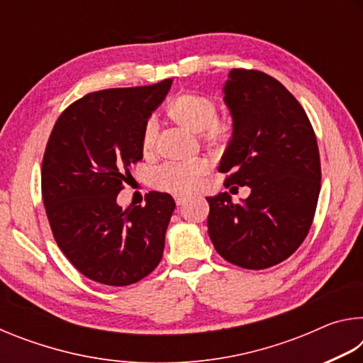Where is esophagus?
<instances>
[{"label":"esophagus","instance_id":"1","mask_svg":"<svg viewBox=\"0 0 363 363\" xmlns=\"http://www.w3.org/2000/svg\"><path fill=\"white\" fill-rule=\"evenodd\" d=\"M187 200H189V196H186V195H179V196H176V203H177V205H184V203H186Z\"/></svg>","mask_w":363,"mask_h":363}]
</instances>
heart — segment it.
Instances as JSON below:
<instances>
[{
  "label": "heart",
  "instance_id": "1",
  "mask_svg": "<svg viewBox=\"0 0 363 363\" xmlns=\"http://www.w3.org/2000/svg\"><path fill=\"white\" fill-rule=\"evenodd\" d=\"M168 115L179 125L192 133H201V139L211 147H224L233 133L232 123L218 118V104L210 96L199 93H182L168 104ZM158 134V123L155 118L145 121L143 130L144 150H152ZM210 171L206 160L179 163L168 162L153 169L152 184L164 192L182 195L194 192L203 182Z\"/></svg>",
  "mask_w": 363,
  "mask_h": 363
}]
</instances>
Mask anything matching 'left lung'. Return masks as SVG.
Here are the masks:
<instances>
[{
    "instance_id": "8db88e82",
    "label": "left lung",
    "mask_w": 363,
    "mask_h": 363,
    "mask_svg": "<svg viewBox=\"0 0 363 363\" xmlns=\"http://www.w3.org/2000/svg\"><path fill=\"white\" fill-rule=\"evenodd\" d=\"M232 139L219 163L230 184L251 194L232 203L227 192L206 196L208 233L225 261L267 269L304 242L320 194V155L304 108L277 79L233 69L224 88Z\"/></svg>"
}]
</instances>
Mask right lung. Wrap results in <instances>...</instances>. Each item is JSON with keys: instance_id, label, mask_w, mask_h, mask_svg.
Listing matches in <instances>:
<instances>
[{"instance_id": "add662e5", "label": "right lung", "mask_w": 363, "mask_h": 363, "mask_svg": "<svg viewBox=\"0 0 363 363\" xmlns=\"http://www.w3.org/2000/svg\"><path fill=\"white\" fill-rule=\"evenodd\" d=\"M171 84L91 93L64 110L49 136L41 168L49 225L67 259L99 284H136L162 261L173 196L153 190L144 206L126 210L116 196L143 158L144 125Z\"/></svg>"}]
</instances>
